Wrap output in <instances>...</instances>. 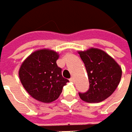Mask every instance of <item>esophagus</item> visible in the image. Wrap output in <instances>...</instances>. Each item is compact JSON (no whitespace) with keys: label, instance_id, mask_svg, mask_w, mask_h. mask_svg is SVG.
Returning a JSON list of instances; mask_svg holds the SVG:
<instances>
[{"label":"esophagus","instance_id":"esophagus-1","mask_svg":"<svg viewBox=\"0 0 132 132\" xmlns=\"http://www.w3.org/2000/svg\"><path fill=\"white\" fill-rule=\"evenodd\" d=\"M70 82H75V78H73V77H72V78H70Z\"/></svg>","mask_w":132,"mask_h":132}]
</instances>
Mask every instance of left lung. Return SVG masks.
Instances as JSON below:
<instances>
[{
	"label": "left lung",
	"mask_w": 132,
	"mask_h": 132,
	"mask_svg": "<svg viewBox=\"0 0 132 132\" xmlns=\"http://www.w3.org/2000/svg\"><path fill=\"white\" fill-rule=\"evenodd\" d=\"M84 62L90 88L85 93H78L81 99L87 103H100L111 96L119 84L122 69L110 55L102 50L90 48L79 51Z\"/></svg>",
	"instance_id": "left-lung-1"
}]
</instances>
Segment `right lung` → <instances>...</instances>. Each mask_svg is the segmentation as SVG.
<instances>
[{
    "mask_svg": "<svg viewBox=\"0 0 132 132\" xmlns=\"http://www.w3.org/2000/svg\"><path fill=\"white\" fill-rule=\"evenodd\" d=\"M57 52L42 49L36 50L24 61L19 70V78L26 90L42 103L56 100L68 79L62 75V69L56 63Z\"/></svg>",
    "mask_w": 132,
    "mask_h": 132,
    "instance_id": "1",
    "label": "right lung"
}]
</instances>
